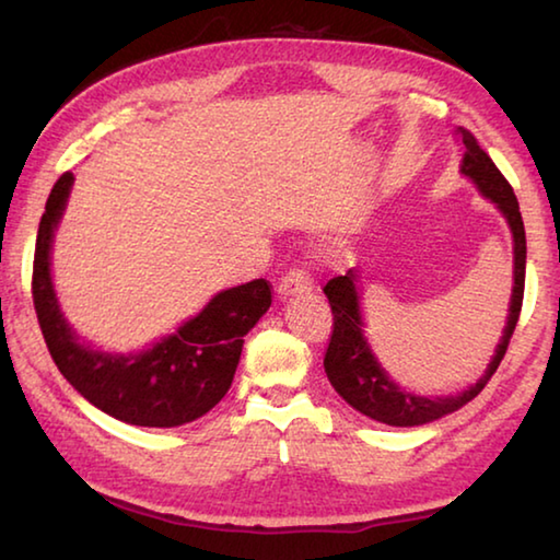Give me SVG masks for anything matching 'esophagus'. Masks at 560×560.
<instances>
[{
  "label": "esophagus",
  "instance_id": "obj_1",
  "mask_svg": "<svg viewBox=\"0 0 560 560\" xmlns=\"http://www.w3.org/2000/svg\"><path fill=\"white\" fill-rule=\"evenodd\" d=\"M311 289V273L303 267H293L287 273H283L279 281V293L281 296H296V293H303Z\"/></svg>",
  "mask_w": 560,
  "mask_h": 560
}]
</instances>
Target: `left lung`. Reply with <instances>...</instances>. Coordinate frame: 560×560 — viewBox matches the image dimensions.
Listing matches in <instances>:
<instances>
[{
	"mask_svg": "<svg viewBox=\"0 0 560 560\" xmlns=\"http://www.w3.org/2000/svg\"><path fill=\"white\" fill-rule=\"evenodd\" d=\"M459 136L464 143L462 173L471 177L474 185L479 187V192L499 207V212L506 217L511 226V234H514V291H511L509 318L504 326V336H501V343L497 346V353L487 365L485 375L464 393L447 397H424L402 390L400 385L387 377L363 336V316H360L355 273L348 271L346 277L330 279L324 287V293L330 303V314H334V330H330L324 358L328 381L350 407H355L358 412L368 415L371 420L393 424V428H415V424L440 420V417L459 410L462 405H467L485 390L489 377L497 373L501 358L506 353L511 334H514L521 314V303H524L526 232L518 212L516 195L506 183V177L499 173L494 160L481 150L477 138L467 128H459Z\"/></svg>",
	"mask_w": 560,
	"mask_h": 560,
	"instance_id": "8db88e82",
	"label": "left lung"
}]
</instances>
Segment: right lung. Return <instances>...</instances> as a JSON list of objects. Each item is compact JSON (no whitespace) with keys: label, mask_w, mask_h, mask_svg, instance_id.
I'll return each instance as SVG.
<instances>
[{"label":"right lung","mask_w":560,"mask_h":560,"mask_svg":"<svg viewBox=\"0 0 560 560\" xmlns=\"http://www.w3.org/2000/svg\"><path fill=\"white\" fill-rule=\"evenodd\" d=\"M73 175L63 173L46 200L36 234L32 296L56 368L91 405L140 428H177L222 400L240 365L244 336L271 306V283L254 279L226 289L177 334L132 355H110L79 343L51 287L49 252Z\"/></svg>","instance_id":"1"}]
</instances>
